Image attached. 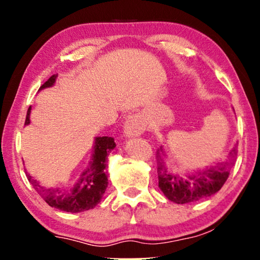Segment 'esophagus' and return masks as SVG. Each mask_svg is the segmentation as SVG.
<instances>
[{"label": "esophagus", "mask_w": 260, "mask_h": 260, "mask_svg": "<svg viewBox=\"0 0 260 260\" xmlns=\"http://www.w3.org/2000/svg\"><path fill=\"white\" fill-rule=\"evenodd\" d=\"M144 129V124L140 118V116L137 115H129L125 119V122H124V134L127 137L138 136V135L143 133Z\"/></svg>", "instance_id": "esophagus-1"}]
</instances>
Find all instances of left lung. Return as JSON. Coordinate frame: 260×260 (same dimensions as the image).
<instances>
[{
  "instance_id": "left-lung-1",
  "label": "left lung",
  "mask_w": 260,
  "mask_h": 260,
  "mask_svg": "<svg viewBox=\"0 0 260 260\" xmlns=\"http://www.w3.org/2000/svg\"><path fill=\"white\" fill-rule=\"evenodd\" d=\"M163 152L165 151L162 147L156 151L158 187L170 201L182 205L211 197L221 189L229 179L238 151L233 148L225 162L216 163L215 166L186 176H180L179 174L170 172L163 158Z\"/></svg>"
}]
</instances>
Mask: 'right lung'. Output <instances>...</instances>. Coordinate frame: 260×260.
<instances>
[{
  "mask_svg": "<svg viewBox=\"0 0 260 260\" xmlns=\"http://www.w3.org/2000/svg\"><path fill=\"white\" fill-rule=\"evenodd\" d=\"M58 74H53L39 90L51 87L54 85ZM31 106L27 111L26 122L24 125L30 123ZM116 147L115 140L112 137H95L93 155L92 161L90 162L88 168L83 172L78 182L74 184L70 190H62L60 188H46L41 186L34 177L29 174H26L27 179L38 191L39 195L51 206V207L58 208L60 211L70 213H79L88 211L95 207L101 202L103 195H104L106 187H108V176H106V158L110 151Z\"/></svg>",
  "mask_w": 260,
  "mask_h": 260,
  "instance_id": "add662e5",
  "label": "right lung"
}]
</instances>
